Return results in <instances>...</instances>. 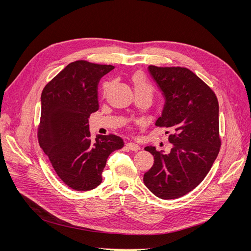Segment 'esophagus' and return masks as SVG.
I'll use <instances>...</instances> for the list:
<instances>
[{"label": "esophagus", "instance_id": "1", "mask_svg": "<svg viewBox=\"0 0 251 251\" xmlns=\"http://www.w3.org/2000/svg\"><path fill=\"white\" fill-rule=\"evenodd\" d=\"M126 148L130 151H138L140 150V147L138 146V144L136 143H133V142H129L126 144Z\"/></svg>", "mask_w": 251, "mask_h": 251}]
</instances>
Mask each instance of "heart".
<instances>
[{"label":"heart","mask_w":251,"mask_h":251,"mask_svg":"<svg viewBox=\"0 0 251 251\" xmlns=\"http://www.w3.org/2000/svg\"><path fill=\"white\" fill-rule=\"evenodd\" d=\"M132 82H133L135 94H147L151 97L153 94L152 85L148 81V79L144 77L143 74L137 73L133 75ZM104 88H107V85L104 86Z\"/></svg>","instance_id":"b5f03b06"}]
</instances>
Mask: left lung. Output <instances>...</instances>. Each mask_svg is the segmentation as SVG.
Listing matches in <instances>:
<instances>
[{
	"mask_svg": "<svg viewBox=\"0 0 251 251\" xmlns=\"http://www.w3.org/2000/svg\"><path fill=\"white\" fill-rule=\"evenodd\" d=\"M149 73L165 99L155 126L172 130L169 153L146 151L153 165L143 182L155 196L174 200L193 190L209 172L220 151L219 102L214 91L192 71L149 66Z\"/></svg>",
	"mask_w": 251,
	"mask_h": 251,
	"instance_id": "left-lung-1",
	"label": "left lung"
}]
</instances>
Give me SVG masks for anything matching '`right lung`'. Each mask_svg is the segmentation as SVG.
Listing matches in <instances>:
<instances>
[{
    "instance_id": "1",
    "label": "right lung",
    "mask_w": 251,
    "mask_h": 251,
    "mask_svg": "<svg viewBox=\"0 0 251 251\" xmlns=\"http://www.w3.org/2000/svg\"><path fill=\"white\" fill-rule=\"evenodd\" d=\"M112 65L86 61L70 63L42 92L38 142L60 179L77 191L101 183L109 155L124 147L121 137L99 135L90 139L88 118L99 110L98 85Z\"/></svg>"
}]
</instances>
